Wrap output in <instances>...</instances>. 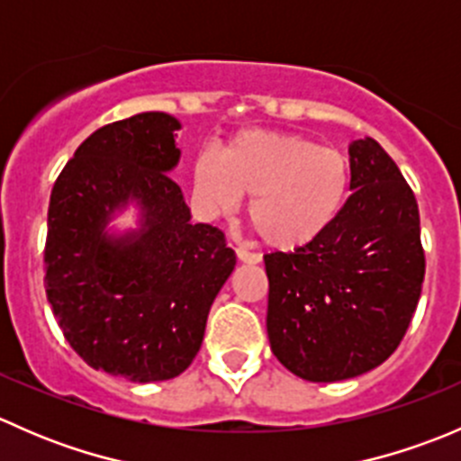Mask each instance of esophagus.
I'll return each mask as SVG.
<instances>
[{"instance_id": "obj_1", "label": "esophagus", "mask_w": 461, "mask_h": 461, "mask_svg": "<svg viewBox=\"0 0 461 461\" xmlns=\"http://www.w3.org/2000/svg\"><path fill=\"white\" fill-rule=\"evenodd\" d=\"M236 257H239L240 263H248V265H257L260 260L257 252H249V249L245 248H236Z\"/></svg>"}]
</instances>
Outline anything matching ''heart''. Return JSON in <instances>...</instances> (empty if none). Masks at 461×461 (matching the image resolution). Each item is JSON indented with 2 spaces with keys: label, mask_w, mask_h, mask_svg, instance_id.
<instances>
[{
  "label": "heart",
  "mask_w": 461,
  "mask_h": 461,
  "mask_svg": "<svg viewBox=\"0 0 461 461\" xmlns=\"http://www.w3.org/2000/svg\"><path fill=\"white\" fill-rule=\"evenodd\" d=\"M352 189L350 158L296 133L249 129L225 153L194 162V192L212 212H230L249 196L248 221L276 252L317 243L339 221Z\"/></svg>",
  "instance_id": "heart-1"
}]
</instances>
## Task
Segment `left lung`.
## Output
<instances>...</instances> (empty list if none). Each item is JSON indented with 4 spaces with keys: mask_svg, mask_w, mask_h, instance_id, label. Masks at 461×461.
<instances>
[{
    "mask_svg": "<svg viewBox=\"0 0 461 461\" xmlns=\"http://www.w3.org/2000/svg\"><path fill=\"white\" fill-rule=\"evenodd\" d=\"M352 194L317 243L265 254L274 357L308 381H343L384 364L421 294L420 209L373 138L350 144Z\"/></svg>",
    "mask_w": 461,
    "mask_h": 461,
    "instance_id": "1",
    "label": "left lung"
}]
</instances>
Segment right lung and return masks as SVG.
<instances>
[{"mask_svg": "<svg viewBox=\"0 0 461 461\" xmlns=\"http://www.w3.org/2000/svg\"><path fill=\"white\" fill-rule=\"evenodd\" d=\"M178 129L160 111L106 124L77 147L50 192L46 299L91 368L133 384L192 366L236 265L225 234L194 225L169 178ZM129 202L141 207V230L111 235L105 225Z\"/></svg>", "mask_w": 461, "mask_h": 461, "instance_id": "add662e5", "label": "right lung"}]
</instances>
